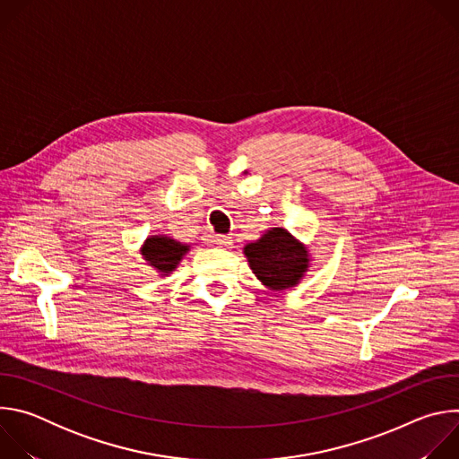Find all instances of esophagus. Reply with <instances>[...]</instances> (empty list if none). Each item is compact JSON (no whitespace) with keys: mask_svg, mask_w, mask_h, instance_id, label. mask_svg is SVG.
<instances>
[{"mask_svg":"<svg viewBox=\"0 0 459 459\" xmlns=\"http://www.w3.org/2000/svg\"><path fill=\"white\" fill-rule=\"evenodd\" d=\"M216 247H225L229 248L232 245V238L230 236H225V234H214L212 239H211Z\"/></svg>","mask_w":459,"mask_h":459,"instance_id":"1","label":"esophagus"}]
</instances>
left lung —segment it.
Returning <instances> with one entry per match:
<instances>
[{
    "instance_id": "left-lung-1",
    "label": "left lung",
    "mask_w": 459,
    "mask_h": 459,
    "mask_svg": "<svg viewBox=\"0 0 459 459\" xmlns=\"http://www.w3.org/2000/svg\"><path fill=\"white\" fill-rule=\"evenodd\" d=\"M255 278L271 290H285L299 283L308 269V252L285 229H271L243 248Z\"/></svg>"
}]
</instances>
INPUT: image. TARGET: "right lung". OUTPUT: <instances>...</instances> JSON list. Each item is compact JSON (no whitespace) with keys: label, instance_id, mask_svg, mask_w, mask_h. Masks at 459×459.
<instances>
[{"label":"right lung","instance_id":"add662e5","mask_svg":"<svg viewBox=\"0 0 459 459\" xmlns=\"http://www.w3.org/2000/svg\"><path fill=\"white\" fill-rule=\"evenodd\" d=\"M186 250L188 247L176 239H170L167 236H152L145 241L142 254L149 261L151 267L161 273V276H167L178 267Z\"/></svg>","mask_w":459,"mask_h":459}]
</instances>
